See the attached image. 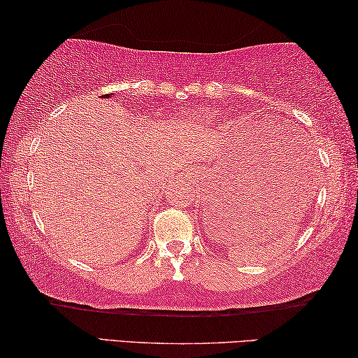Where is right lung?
<instances>
[{
  "label": "right lung",
  "instance_id": "obj_1",
  "mask_svg": "<svg viewBox=\"0 0 358 358\" xmlns=\"http://www.w3.org/2000/svg\"><path fill=\"white\" fill-rule=\"evenodd\" d=\"M106 96H108V98H109V95H106Z\"/></svg>",
  "mask_w": 358,
  "mask_h": 358
}]
</instances>
